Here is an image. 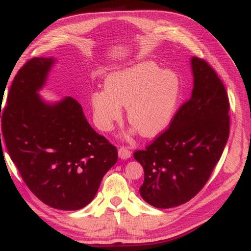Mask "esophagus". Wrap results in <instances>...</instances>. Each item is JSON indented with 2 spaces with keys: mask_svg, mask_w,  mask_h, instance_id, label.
<instances>
[{
  "mask_svg": "<svg viewBox=\"0 0 251 251\" xmlns=\"http://www.w3.org/2000/svg\"><path fill=\"white\" fill-rule=\"evenodd\" d=\"M131 156V151L125 146H121L119 149V157L121 159H127Z\"/></svg>",
  "mask_w": 251,
  "mask_h": 251,
  "instance_id": "1",
  "label": "esophagus"
}]
</instances>
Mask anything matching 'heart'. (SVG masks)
<instances>
[{"instance_id": "b5f03b06", "label": "heart", "mask_w": 251, "mask_h": 251, "mask_svg": "<svg viewBox=\"0 0 251 251\" xmlns=\"http://www.w3.org/2000/svg\"><path fill=\"white\" fill-rule=\"evenodd\" d=\"M105 90L90 95L93 120L102 131L112 129L127 106V120L143 137H155L169 126L180 98L181 82L171 70L142 60L109 73Z\"/></svg>"}]
</instances>
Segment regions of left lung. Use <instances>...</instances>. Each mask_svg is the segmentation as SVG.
Masks as SVG:
<instances>
[{"label":"left lung","mask_w":251,"mask_h":251,"mask_svg":"<svg viewBox=\"0 0 251 251\" xmlns=\"http://www.w3.org/2000/svg\"><path fill=\"white\" fill-rule=\"evenodd\" d=\"M194 88L170 126L133 157L144 170L140 194L152 207L169 209L196 196L220 161L229 138V98L215 70L193 57Z\"/></svg>","instance_id":"obj_1"}]
</instances>
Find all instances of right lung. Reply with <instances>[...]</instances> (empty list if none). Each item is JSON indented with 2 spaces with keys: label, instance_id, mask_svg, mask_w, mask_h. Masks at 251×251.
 <instances>
[{
  "label": "right lung",
  "instance_id": "1",
  "mask_svg": "<svg viewBox=\"0 0 251 251\" xmlns=\"http://www.w3.org/2000/svg\"><path fill=\"white\" fill-rule=\"evenodd\" d=\"M53 63V58L35 57L18 71L0 110L2 140L37 198L55 209L79 210L117 163L118 150L90 126L73 98L55 105L40 100L37 91Z\"/></svg>",
  "mask_w": 251,
  "mask_h": 251
}]
</instances>
